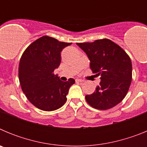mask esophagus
<instances>
[{"instance_id": "1", "label": "esophagus", "mask_w": 147, "mask_h": 147, "mask_svg": "<svg viewBox=\"0 0 147 147\" xmlns=\"http://www.w3.org/2000/svg\"><path fill=\"white\" fill-rule=\"evenodd\" d=\"M76 82H84V80H81V79H76Z\"/></svg>"}]
</instances>
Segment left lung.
Masks as SVG:
<instances>
[{"mask_svg":"<svg viewBox=\"0 0 147 147\" xmlns=\"http://www.w3.org/2000/svg\"><path fill=\"white\" fill-rule=\"evenodd\" d=\"M76 44L88 55L93 74L101 76L94 93L85 96L87 102L98 110L115 107L124 99L130 86L132 62L129 57L109 39Z\"/></svg>","mask_w":147,"mask_h":147,"instance_id":"left-lung-1","label":"left lung"}]
</instances>
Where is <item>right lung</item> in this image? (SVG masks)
I'll use <instances>...</instances> for the list:
<instances>
[{
  "instance_id": "1",
  "label": "right lung",
  "mask_w": 147,
  "mask_h": 147,
  "mask_svg": "<svg viewBox=\"0 0 147 147\" xmlns=\"http://www.w3.org/2000/svg\"><path fill=\"white\" fill-rule=\"evenodd\" d=\"M71 44L43 36L30 44L22 54L18 68L20 86L28 101L40 110L53 111L66 102L75 80L61 81L54 71L60 64L62 50Z\"/></svg>"
}]
</instances>
